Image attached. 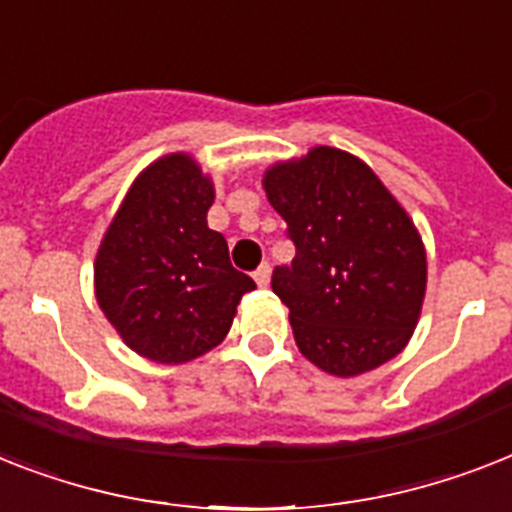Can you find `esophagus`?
<instances>
[{"instance_id": "1", "label": "esophagus", "mask_w": 512, "mask_h": 512, "mask_svg": "<svg viewBox=\"0 0 512 512\" xmlns=\"http://www.w3.org/2000/svg\"><path fill=\"white\" fill-rule=\"evenodd\" d=\"M255 281L257 286H268L270 284V265L263 263L260 268L255 270Z\"/></svg>"}]
</instances>
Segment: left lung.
I'll return each instance as SVG.
<instances>
[{
	"mask_svg": "<svg viewBox=\"0 0 512 512\" xmlns=\"http://www.w3.org/2000/svg\"><path fill=\"white\" fill-rule=\"evenodd\" d=\"M263 189L297 247L270 286L299 352L339 378L400 355L421 318L426 247L392 191L336 147L270 165Z\"/></svg>",
	"mask_w": 512,
	"mask_h": 512,
	"instance_id": "obj_1",
	"label": "left lung"
}]
</instances>
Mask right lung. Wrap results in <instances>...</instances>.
I'll list each match as a JSON object with an SVG mask.
<instances>
[{"mask_svg":"<svg viewBox=\"0 0 512 512\" xmlns=\"http://www.w3.org/2000/svg\"><path fill=\"white\" fill-rule=\"evenodd\" d=\"M215 189L199 162L173 152L141 170L94 260V294L136 355L189 363L226 339L255 281L231 265L207 226Z\"/></svg>","mask_w":512,"mask_h":512,"instance_id":"obj_1","label":"right lung"}]
</instances>
